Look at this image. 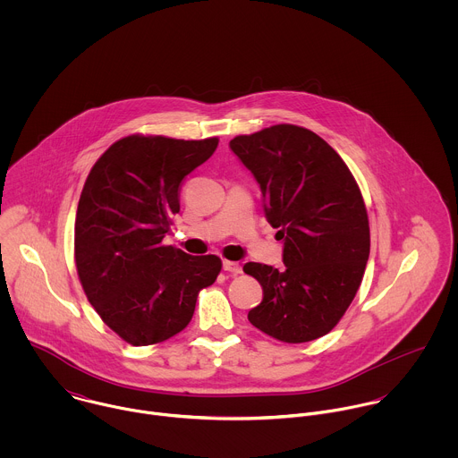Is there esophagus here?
<instances>
[{
    "label": "esophagus",
    "mask_w": 458,
    "mask_h": 458,
    "mask_svg": "<svg viewBox=\"0 0 458 458\" xmlns=\"http://www.w3.org/2000/svg\"><path fill=\"white\" fill-rule=\"evenodd\" d=\"M224 269L233 273V275H240L242 273V266L234 261H224Z\"/></svg>",
    "instance_id": "obj_1"
}]
</instances>
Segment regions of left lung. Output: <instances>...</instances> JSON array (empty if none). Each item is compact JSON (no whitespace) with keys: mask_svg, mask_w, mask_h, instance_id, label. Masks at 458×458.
<instances>
[{"mask_svg":"<svg viewBox=\"0 0 458 458\" xmlns=\"http://www.w3.org/2000/svg\"><path fill=\"white\" fill-rule=\"evenodd\" d=\"M231 149L254 173L271 227L284 238V264L247 262L262 287L249 321L287 344L338 325L363 280L370 227L361 191L340 155L309 129L280 123L236 135Z\"/></svg>","mask_w":458,"mask_h":458,"instance_id":"left-lung-1","label":"left lung"}]
</instances>
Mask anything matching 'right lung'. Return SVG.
I'll use <instances>...</instances> for the list:
<instances>
[{"label": "right lung", "instance_id": "right-lung-1", "mask_svg": "<svg viewBox=\"0 0 458 458\" xmlns=\"http://www.w3.org/2000/svg\"><path fill=\"white\" fill-rule=\"evenodd\" d=\"M200 140L131 133L91 167L75 215L73 258L88 301L131 345L160 344L191 323L199 293L220 269L216 256L164 245L187 174L216 149Z\"/></svg>", "mask_w": 458, "mask_h": 458}]
</instances>
